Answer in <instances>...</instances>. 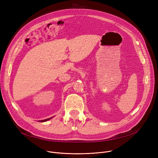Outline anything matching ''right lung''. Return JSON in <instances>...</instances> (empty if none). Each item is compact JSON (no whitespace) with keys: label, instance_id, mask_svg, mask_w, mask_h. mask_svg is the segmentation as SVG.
I'll return each mask as SVG.
<instances>
[{"label":"right lung","instance_id":"obj_1","mask_svg":"<svg viewBox=\"0 0 158 158\" xmlns=\"http://www.w3.org/2000/svg\"><path fill=\"white\" fill-rule=\"evenodd\" d=\"M53 117H51V118H47V119H45V120H38V122H46V121H48L50 119L52 118Z\"/></svg>","mask_w":158,"mask_h":158}]
</instances>
